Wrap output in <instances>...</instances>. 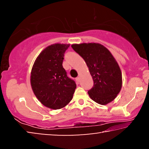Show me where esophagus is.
I'll return each instance as SVG.
<instances>
[{"mask_svg": "<svg viewBox=\"0 0 149 149\" xmlns=\"http://www.w3.org/2000/svg\"><path fill=\"white\" fill-rule=\"evenodd\" d=\"M76 81L77 82H80V77H76Z\"/></svg>", "mask_w": 149, "mask_h": 149, "instance_id": "1", "label": "esophagus"}]
</instances>
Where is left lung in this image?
<instances>
[{
  "label": "left lung",
  "mask_w": 149,
  "mask_h": 149,
  "mask_svg": "<svg viewBox=\"0 0 149 149\" xmlns=\"http://www.w3.org/2000/svg\"><path fill=\"white\" fill-rule=\"evenodd\" d=\"M72 49L86 62L94 85L88 91L91 99L105 105L115 99L122 86L119 65L111 52L99 43L74 44Z\"/></svg>",
  "instance_id": "obj_1"
}]
</instances>
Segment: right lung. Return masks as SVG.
I'll return each mask as SVG.
<instances>
[{
    "instance_id": "obj_1",
    "label": "right lung",
    "mask_w": 149,
    "mask_h": 149,
    "mask_svg": "<svg viewBox=\"0 0 149 149\" xmlns=\"http://www.w3.org/2000/svg\"><path fill=\"white\" fill-rule=\"evenodd\" d=\"M70 44H53L37 56L31 73V85L35 95L45 107L60 109L71 101L76 88L62 66L64 53Z\"/></svg>"
}]
</instances>
